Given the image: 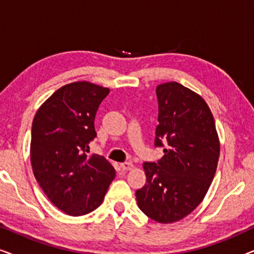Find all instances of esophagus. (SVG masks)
Here are the masks:
<instances>
[{"label":"esophagus","mask_w":254,"mask_h":254,"mask_svg":"<svg viewBox=\"0 0 254 254\" xmlns=\"http://www.w3.org/2000/svg\"><path fill=\"white\" fill-rule=\"evenodd\" d=\"M120 166H121V169L124 170V171H129V170H131V169L134 168L133 163H131V162H125V163H121Z\"/></svg>","instance_id":"obj_1"}]
</instances>
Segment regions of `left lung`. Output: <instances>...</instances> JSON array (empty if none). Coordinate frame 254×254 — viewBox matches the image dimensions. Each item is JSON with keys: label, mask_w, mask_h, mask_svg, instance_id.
<instances>
[{"label": "left lung", "mask_w": 254, "mask_h": 254, "mask_svg": "<svg viewBox=\"0 0 254 254\" xmlns=\"http://www.w3.org/2000/svg\"><path fill=\"white\" fill-rule=\"evenodd\" d=\"M158 125L156 147L164 156L143 163L147 183L137 190V206L158 223L190 215L209 190L220 157V140L209 106L196 92L177 82L156 88Z\"/></svg>", "instance_id": "8db88e82"}]
</instances>
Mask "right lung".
<instances>
[{"mask_svg":"<svg viewBox=\"0 0 254 254\" xmlns=\"http://www.w3.org/2000/svg\"><path fill=\"white\" fill-rule=\"evenodd\" d=\"M110 89L81 81L58 89L34 116L31 165L38 184L59 209L70 216L102 204L116 170L105 157L88 155L97 136L95 117Z\"/></svg>","mask_w":254,"mask_h":254,"instance_id":"obj_1","label":"right lung"}]
</instances>
